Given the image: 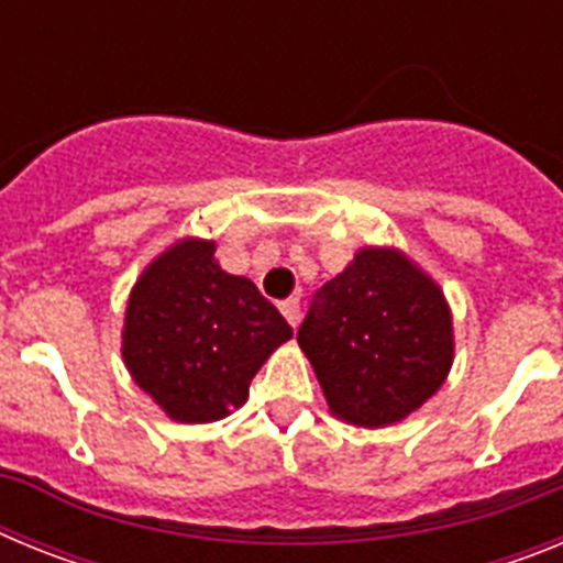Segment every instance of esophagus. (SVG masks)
<instances>
[{"label": "esophagus", "instance_id": "esophagus-1", "mask_svg": "<svg viewBox=\"0 0 563 563\" xmlns=\"http://www.w3.org/2000/svg\"><path fill=\"white\" fill-rule=\"evenodd\" d=\"M278 310H282V316L287 318V324H290V327L298 324V301H296V298H287V301H282V305H278Z\"/></svg>", "mask_w": 563, "mask_h": 563}]
</instances>
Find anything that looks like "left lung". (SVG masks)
I'll list each match as a JSON object with an SVG mask.
<instances>
[{
    "label": "left lung",
    "instance_id": "obj_1",
    "mask_svg": "<svg viewBox=\"0 0 563 563\" xmlns=\"http://www.w3.org/2000/svg\"><path fill=\"white\" fill-rule=\"evenodd\" d=\"M318 298L298 346L338 420L386 429L440 391L454 363V316L400 247H361Z\"/></svg>",
    "mask_w": 563,
    "mask_h": 563
}]
</instances>
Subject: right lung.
Instances as JSON below:
<instances>
[{"instance_id":"right-lung-1","label":"right lung","mask_w":563,"mask_h":563,"mask_svg":"<svg viewBox=\"0 0 563 563\" xmlns=\"http://www.w3.org/2000/svg\"><path fill=\"white\" fill-rule=\"evenodd\" d=\"M213 253V239H177L143 267L123 312L129 375L177 422L245 406L262 363L292 338L251 278L222 271Z\"/></svg>"}]
</instances>
